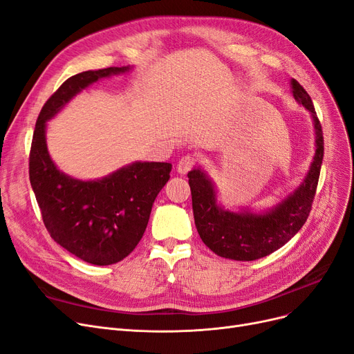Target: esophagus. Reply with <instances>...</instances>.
I'll return each mask as SVG.
<instances>
[{
    "label": "esophagus",
    "instance_id": "34e87169",
    "mask_svg": "<svg viewBox=\"0 0 354 354\" xmlns=\"http://www.w3.org/2000/svg\"><path fill=\"white\" fill-rule=\"evenodd\" d=\"M194 165H195V159H194L191 155L182 156V158L179 159L178 165H176V171H178V174H180V175H185V174H188V172L191 171Z\"/></svg>",
    "mask_w": 354,
    "mask_h": 354
}]
</instances>
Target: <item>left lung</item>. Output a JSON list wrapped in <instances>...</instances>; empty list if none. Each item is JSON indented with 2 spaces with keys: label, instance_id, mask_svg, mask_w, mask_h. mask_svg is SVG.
Returning a JSON list of instances; mask_svg holds the SVG:
<instances>
[{
  "label": "left lung",
  "instance_id": "8db88e82",
  "mask_svg": "<svg viewBox=\"0 0 354 354\" xmlns=\"http://www.w3.org/2000/svg\"><path fill=\"white\" fill-rule=\"evenodd\" d=\"M292 95L311 113L315 155L299 185L281 201L266 209H225L217 198V189L201 166L188 174L192 194L194 220L198 234L215 254L250 262L281 249L308 218L324 156V137L311 97L295 80H290Z\"/></svg>",
  "mask_w": 354,
  "mask_h": 354
}]
</instances>
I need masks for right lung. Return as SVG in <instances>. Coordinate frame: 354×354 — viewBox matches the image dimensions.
Segmentation results:
<instances>
[{
  "label": "right lung",
  "mask_w": 354,
  "mask_h": 354,
  "mask_svg": "<svg viewBox=\"0 0 354 354\" xmlns=\"http://www.w3.org/2000/svg\"><path fill=\"white\" fill-rule=\"evenodd\" d=\"M131 69L113 66L71 76L43 105L30 150V183L46 228L69 253L97 266L117 263L136 249L172 165L133 162L101 179H76L59 171L52 160L46 127L85 88Z\"/></svg>",
  "instance_id": "obj_1"
}]
</instances>
